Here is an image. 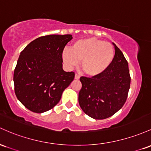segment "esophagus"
<instances>
[{
    "label": "esophagus",
    "mask_w": 151,
    "mask_h": 151,
    "mask_svg": "<svg viewBox=\"0 0 151 151\" xmlns=\"http://www.w3.org/2000/svg\"><path fill=\"white\" fill-rule=\"evenodd\" d=\"M79 78H80V76L78 75V74H76V75H75V79H76V80H78Z\"/></svg>",
    "instance_id": "esophagus-1"
}]
</instances>
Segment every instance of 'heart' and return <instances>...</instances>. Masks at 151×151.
Listing matches in <instances>:
<instances>
[{"mask_svg":"<svg viewBox=\"0 0 151 151\" xmlns=\"http://www.w3.org/2000/svg\"><path fill=\"white\" fill-rule=\"evenodd\" d=\"M115 58V49L110 43L95 38L77 40L70 50L65 49L62 54L64 64L68 68L81 63L83 71L88 76H97L105 72Z\"/></svg>","mask_w":151,"mask_h":151,"instance_id":"heart-1","label":"heart"}]
</instances>
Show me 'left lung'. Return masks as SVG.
I'll list each match as a JSON object with an SVG mask.
<instances>
[{"instance_id":"8db88e82","label":"left lung","mask_w":151,"mask_h":151,"mask_svg":"<svg viewBox=\"0 0 151 151\" xmlns=\"http://www.w3.org/2000/svg\"><path fill=\"white\" fill-rule=\"evenodd\" d=\"M114 60L101 75L82 76L78 102L86 115L94 119L109 118L118 112L126 103L130 88L128 63L121 50L115 43Z\"/></svg>"}]
</instances>
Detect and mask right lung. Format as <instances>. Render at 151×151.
I'll return each mask as SVG.
<instances>
[{
    "label": "right lung",
    "instance_id": "obj_1",
    "mask_svg": "<svg viewBox=\"0 0 151 151\" xmlns=\"http://www.w3.org/2000/svg\"><path fill=\"white\" fill-rule=\"evenodd\" d=\"M71 35L39 37L23 49L13 74L15 93L32 112L42 113L60 101L75 73L63 69L62 53Z\"/></svg>",
    "mask_w": 151,
    "mask_h": 151
}]
</instances>
